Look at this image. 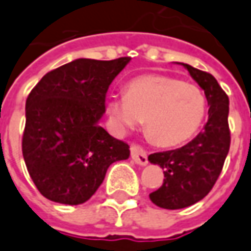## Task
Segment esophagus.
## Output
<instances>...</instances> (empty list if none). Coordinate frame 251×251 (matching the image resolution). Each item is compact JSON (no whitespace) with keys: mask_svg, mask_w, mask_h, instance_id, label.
I'll return each instance as SVG.
<instances>
[{"mask_svg":"<svg viewBox=\"0 0 251 251\" xmlns=\"http://www.w3.org/2000/svg\"><path fill=\"white\" fill-rule=\"evenodd\" d=\"M129 149H131V157L137 164H139V166H146L148 164V153L142 146L132 144Z\"/></svg>","mask_w":251,"mask_h":251,"instance_id":"34e87169","label":"esophagus"}]
</instances>
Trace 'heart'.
I'll list each match as a JSON object with an SVG mask.
<instances>
[{
    "mask_svg": "<svg viewBox=\"0 0 251 251\" xmlns=\"http://www.w3.org/2000/svg\"><path fill=\"white\" fill-rule=\"evenodd\" d=\"M107 113L117 132L138 127L156 145L173 148L193 138L207 114V99L198 85L161 75H138L124 94L107 99Z\"/></svg>",
    "mask_w": 251,
    "mask_h": 251,
    "instance_id": "obj_1",
    "label": "heart"
}]
</instances>
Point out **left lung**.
<instances>
[{"label": "left lung", "mask_w": 251, "mask_h": 251, "mask_svg": "<svg viewBox=\"0 0 251 251\" xmlns=\"http://www.w3.org/2000/svg\"><path fill=\"white\" fill-rule=\"evenodd\" d=\"M207 98L208 120L189 144L174 151L149 154V161L164 170L163 185L149 195L156 206L176 210L192 206L207 195L223 171L229 152V99L214 75L182 63Z\"/></svg>", "instance_id": "8db88e82"}]
</instances>
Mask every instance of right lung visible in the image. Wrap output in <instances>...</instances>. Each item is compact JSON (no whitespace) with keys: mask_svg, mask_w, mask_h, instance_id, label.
Wrapping results in <instances>:
<instances>
[{"mask_svg":"<svg viewBox=\"0 0 251 251\" xmlns=\"http://www.w3.org/2000/svg\"><path fill=\"white\" fill-rule=\"evenodd\" d=\"M129 59H75L48 72L28 94L22 152L47 199L81 204L97 192L112 163L128 159L129 146L99 120L109 85Z\"/></svg>","mask_w":251,"mask_h":251,"instance_id":"right-lung-1","label":"right lung"}]
</instances>
